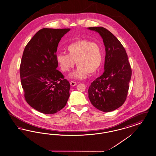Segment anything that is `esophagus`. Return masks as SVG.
<instances>
[{
    "label": "esophagus",
    "mask_w": 156,
    "mask_h": 156,
    "mask_svg": "<svg viewBox=\"0 0 156 156\" xmlns=\"http://www.w3.org/2000/svg\"><path fill=\"white\" fill-rule=\"evenodd\" d=\"M70 85L72 87H74L75 85H76V82H75L74 81H71L70 82Z\"/></svg>",
    "instance_id": "esophagus-1"
}]
</instances>
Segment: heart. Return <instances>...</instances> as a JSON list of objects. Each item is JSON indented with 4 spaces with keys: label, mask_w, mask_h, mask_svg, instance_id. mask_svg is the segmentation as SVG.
Wrapping results in <instances>:
<instances>
[{
    "label": "heart",
    "mask_w": 156,
    "mask_h": 156,
    "mask_svg": "<svg viewBox=\"0 0 156 156\" xmlns=\"http://www.w3.org/2000/svg\"><path fill=\"white\" fill-rule=\"evenodd\" d=\"M67 49L69 54H58L56 60L62 72L69 71L76 62L78 68L69 75L70 78L82 80L88 74L93 75L100 69L103 59L100 44L81 39L69 44Z\"/></svg>",
    "instance_id": "1"
}]
</instances>
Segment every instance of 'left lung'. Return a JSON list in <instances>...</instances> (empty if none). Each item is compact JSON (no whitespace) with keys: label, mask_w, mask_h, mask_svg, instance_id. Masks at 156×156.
<instances>
[{"label":"left lung","mask_w":156,"mask_h":156,"mask_svg":"<svg viewBox=\"0 0 156 156\" xmlns=\"http://www.w3.org/2000/svg\"><path fill=\"white\" fill-rule=\"evenodd\" d=\"M98 32L105 46L103 74L89 87V99L92 105L103 112H112L122 106L126 99L132 69L125 49L111 32L106 28L89 27Z\"/></svg>","instance_id":"left-lung-1"}]
</instances>
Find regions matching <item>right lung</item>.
I'll list each match as a JSON object with an SVG mask.
<instances>
[{"label": "right lung", "instance_id": "1", "mask_svg": "<svg viewBox=\"0 0 156 156\" xmlns=\"http://www.w3.org/2000/svg\"><path fill=\"white\" fill-rule=\"evenodd\" d=\"M69 28H43L24 50L20 67L26 101L39 112L51 114L62 110L69 97L70 85L56 69L57 46Z\"/></svg>", "mask_w": 156, "mask_h": 156}]
</instances>
